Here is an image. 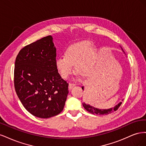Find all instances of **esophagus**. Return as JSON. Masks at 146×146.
I'll return each instance as SVG.
<instances>
[{
	"label": "esophagus",
	"mask_w": 146,
	"mask_h": 146,
	"mask_svg": "<svg viewBox=\"0 0 146 146\" xmlns=\"http://www.w3.org/2000/svg\"><path fill=\"white\" fill-rule=\"evenodd\" d=\"M74 86H76V84L75 83H69V89H71Z\"/></svg>",
	"instance_id": "obj_1"
}]
</instances>
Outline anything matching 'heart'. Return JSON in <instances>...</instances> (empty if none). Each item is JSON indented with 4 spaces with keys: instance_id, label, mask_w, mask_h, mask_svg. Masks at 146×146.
<instances>
[{
    "instance_id": "1",
    "label": "heart",
    "mask_w": 146,
    "mask_h": 146,
    "mask_svg": "<svg viewBox=\"0 0 146 146\" xmlns=\"http://www.w3.org/2000/svg\"><path fill=\"white\" fill-rule=\"evenodd\" d=\"M97 54L91 47L90 41H84L70 46L64 53V58L60 57L55 61L56 68L63 78H68L74 72L72 65H75L76 71L83 75L90 74L94 68Z\"/></svg>"
}]
</instances>
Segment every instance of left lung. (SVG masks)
<instances>
[{
	"label": "left lung",
	"instance_id": "1",
	"mask_svg": "<svg viewBox=\"0 0 146 146\" xmlns=\"http://www.w3.org/2000/svg\"><path fill=\"white\" fill-rule=\"evenodd\" d=\"M122 50H123V49H122ZM82 88L83 90V87H82ZM121 104H122V102H120L117 105H116L114 108H109V109H107V110L96 108L94 107H92V106H91L90 105L86 104L85 103H83V107L85 108V109L86 110V111L90 112V113H92L93 114H98V115H107V114L112 113L114 111H116V110H117V109L119 108V107L121 105Z\"/></svg>",
	"mask_w": 146,
	"mask_h": 146
}]
</instances>
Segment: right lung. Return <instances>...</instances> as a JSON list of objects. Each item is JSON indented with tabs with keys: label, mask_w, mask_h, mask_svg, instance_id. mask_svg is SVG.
<instances>
[{
	"label": "right lung",
	"mask_w": 146,
	"mask_h": 146,
	"mask_svg": "<svg viewBox=\"0 0 146 146\" xmlns=\"http://www.w3.org/2000/svg\"><path fill=\"white\" fill-rule=\"evenodd\" d=\"M50 35L25 46L15 61L14 84L22 104L32 115L49 118L63 111L69 83L56 66V48Z\"/></svg>",
	"instance_id": "right-lung-1"
}]
</instances>
